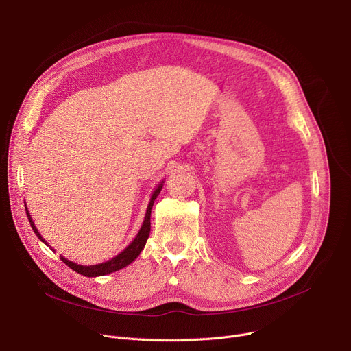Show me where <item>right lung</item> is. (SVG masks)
Here are the masks:
<instances>
[{
  "label": "right lung",
  "mask_w": 351,
  "mask_h": 351,
  "mask_svg": "<svg viewBox=\"0 0 351 351\" xmlns=\"http://www.w3.org/2000/svg\"><path fill=\"white\" fill-rule=\"evenodd\" d=\"M162 186H163V180L158 184V188L154 191V193H152V196H151V200H149V204H148V208H147L145 219H144V223H143V226H141V230L138 231L136 237L132 240V243H131L123 252H120L119 255H115L114 258H111V260H108V261H106V263H101V264H97V265H88V267H87V265L76 264V263H73V261H69L67 258H64V256H62V255H60V260H62L69 268H72L73 271H76L77 274L84 275V276H101V275H107V274L115 272V271H119V269H121V268L130 265V264L136 258V256H138L139 254H141V251L144 250V247H145V244H147V240H148V237H149V231H151V210H152V206H154L155 199L158 197V195H159L160 191H162ZM25 210H27V216H28V220H29V224H31L34 232L38 236V239H39L40 241H43L45 244H48V243H46V241L43 240V237L39 234V231H38L36 226L34 224V221H32V219H31V215H29V212H28L27 204H25ZM53 251H55V250H53Z\"/></svg>",
  "instance_id": "right-lung-1"
}]
</instances>
